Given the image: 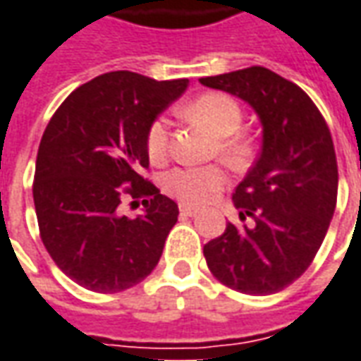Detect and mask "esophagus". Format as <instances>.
Listing matches in <instances>:
<instances>
[{"mask_svg": "<svg viewBox=\"0 0 361 361\" xmlns=\"http://www.w3.org/2000/svg\"><path fill=\"white\" fill-rule=\"evenodd\" d=\"M180 213L183 216H193V215H197L199 209L197 207H191V205H180Z\"/></svg>", "mask_w": 361, "mask_h": 361, "instance_id": "1", "label": "esophagus"}]
</instances>
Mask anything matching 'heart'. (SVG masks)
Here are the masks:
<instances>
[{
	"label": "heart",
	"mask_w": 361,
	"mask_h": 361,
	"mask_svg": "<svg viewBox=\"0 0 361 361\" xmlns=\"http://www.w3.org/2000/svg\"><path fill=\"white\" fill-rule=\"evenodd\" d=\"M189 119L197 121L219 138L216 148L224 162L244 166L254 154V140L240 133L242 107L238 102L221 92H211L197 97L183 109ZM170 148L168 121L156 119L146 135V150L150 160L160 164L166 160ZM226 176L216 166H183L164 176V189L172 197L189 205H203L224 188Z\"/></svg>",
	"instance_id": "b5f03b06"
}]
</instances>
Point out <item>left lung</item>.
Wrapping results in <instances>:
<instances>
[{
	"mask_svg": "<svg viewBox=\"0 0 361 361\" xmlns=\"http://www.w3.org/2000/svg\"><path fill=\"white\" fill-rule=\"evenodd\" d=\"M199 82L246 102L262 123V152L233 195L252 224L228 223L207 242V266L240 293H277L311 266L334 215L338 166L330 130L311 97L268 68Z\"/></svg>",
	"mask_w": 361,
	"mask_h": 361,
	"instance_id": "obj_1",
	"label": "left lung"
}]
</instances>
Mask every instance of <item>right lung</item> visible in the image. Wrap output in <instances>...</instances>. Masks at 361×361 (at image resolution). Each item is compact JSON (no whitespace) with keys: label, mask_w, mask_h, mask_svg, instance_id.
Here are the masks:
<instances>
[{"label":"right lung","mask_w":361,"mask_h":361,"mask_svg":"<svg viewBox=\"0 0 361 361\" xmlns=\"http://www.w3.org/2000/svg\"><path fill=\"white\" fill-rule=\"evenodd\" d=\"M188 84L109 72L80 85L52 115L32 199L44 248L78 286L117 293L156 268L180 209L138 172L148 168V128ZM123 192L145 197L142 216L120 215Z\"/></svg>","instance_id":"right-lung-1"}]
</instances>
